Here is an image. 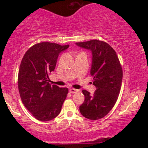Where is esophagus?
Listing matches in <instances>:
<instances>
[{
  "label": "esophagus",
  "mask_w": 148,
  "mask_h": 148,
  "mask_svg": "<svg viewBox=\"0 0 148 148\" xmlns=\"http://www.w3.org/2000/svg\"><path fill=\"white\" fill-rule=\"evenodd\" d=\"M69 91V92H70V93H76V92H78V90L74 89V88H70Z\"/></svg>",
  "instance_id": "1"
}]
</instances>
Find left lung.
<instances>
[{
  "instance_id": "obj_1",
  "label": "left lung",
  "mask_w": 148,
  "mask_h": 148,
  "mask_svg": "<svg viewBox=\"0 0 148 148\" xmlns=\"http://www.w3.org/2000/svg\"><path fill=\"white\" fill-rule=\"evenodd\" d=\"M92 53L90 74L96 90L93 95L84 90V102L79 107L83 116L92 120L103 118L118 100L123 80V69L116 52L106 42L98 40L76 42Z\"/></svg>"
}]
</instances>
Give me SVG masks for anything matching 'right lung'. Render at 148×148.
<instances>
[{
	"mask_svg": "<svg viewBox=\"0 0 148 148\" xmlns=\"http://www.w3.org/2000/svg\"><path fill=\"white\" fill-rule=\"evenodd\" d=\"M69 45L44 42L32 46L22 58L18 74V88L22 102L40 121L58 115L68 88L51 85L49 76L55 69L60 53Z\"/></svg>",
	"mask_w": 148,
	"mask_h": 148,
	"instance_id": "1",
	"label": "right lung"
}]
</instances>
